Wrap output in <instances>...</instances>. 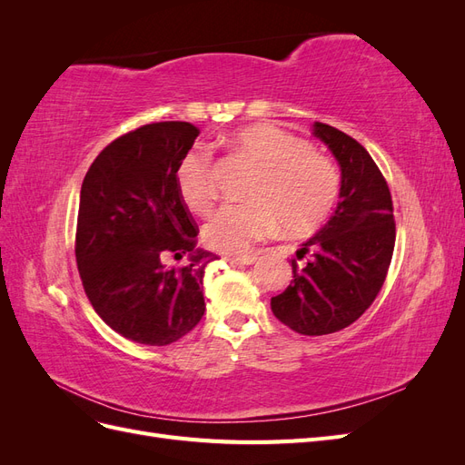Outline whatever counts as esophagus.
I'll return each mask as SVG.
<instances>
[{"mask_svg":"<svg viewBox=\"0 0 465 465\" xmlns=\"http://www.w3.org/2000/svg\"><path fill=\"white\" fill-rule=\"evenodd\" d=\"M258 258L256 256H232L229 258L231 263H238V265H252Z\"/></svg>","mask_w":465,"mask_h":465,"instance_id":"34e87169","label":"esophagus"}]
</instances>
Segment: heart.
<instances>
[{
  "label": "heart",
  "instance_id": "1",
  "mask_svg": "<svg viewBox=\"0 0 465 465\" xmlns=\"http://www.w3.org/2000/svg\"><path fill=\"white\" fill-rule=\"evenodd\" d=\"M234 145L260 168L250 190L252 203L227 205L209 219L203 241L229 256L246 254L283 223L291 234L311 232L328 219L340 192V176L330 159L270 124L238 130ZM176 190L193 213H207L215 202L211 163L205 153H188L176 168Z\"/></svg>",
  "mask_w": 465,
  "mask_h": 465
}]
</instances>
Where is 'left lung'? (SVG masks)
Segmentation results:
<instances>
[{
	"label": "left lung",
	"instance_id": "1",
	"mask_svg": "<svg viewBox=\"0 0 465 465\" xmlns=\"http://www.w3.org/2000/svg\"><path fill=\"white\" fill-rule=\"evenodd\" d=\"M312 134L340 164V202L297 250L299 260L311 254V262H291L292 281L272 299V311L297 333L326 335L353 323L382 289L396 224L388 184L369 151L328 124L314 122Z\"/></svg>",
	"mask_w": 465,
	"mask_h": 465
}]
</instances>
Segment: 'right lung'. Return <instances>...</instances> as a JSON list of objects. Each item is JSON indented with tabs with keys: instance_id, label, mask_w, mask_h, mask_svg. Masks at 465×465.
I'll return each mask as SVG.
<instances>
[{
	"instance_id": "right-lung-1",
	"label": "right lung",
	"mask_w": 465,
	"mask_h": 465,
	"mask_svg": "<svg viewBox=\"0 0 465 465\" xmlns=\"http://www.w3.org/2000/svg\"><path fill=\"white\" fill-rule=\"evenodd\" d=\"M200 130L157 122L101 151L81 186L75 258L87 297L125 340L171 345L205 312L203 275L213 252L195 246V224L176 190V168ZM168 255L186 257L166 266Z\"/></svg>"
}]
</instances>
